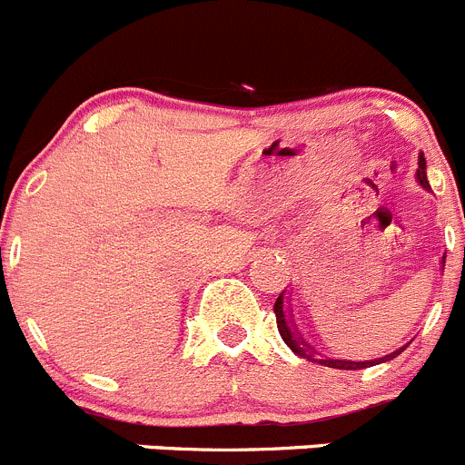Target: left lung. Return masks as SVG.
<instances>
[{"label": "left lung", "instance_id": "obj_1", "mask_svg": "<svg viewBox=\"0 0 465 465\" xmlns=\"http://www.w3.org/2000/svg\"><path fill=\"white\" fill-rule=\"evenodd\" d=\"M416 176H418V181H420V185L422 187H430V183H427V173H425V158H418V172H416ZM273 312H275V323H278V332H280V337H282V341L287 343L289 348H292L293 352H296V355H301V357H305V360H312V361H319V364H325V366H332V369H343V371H357V369H369V366H375V364H380V361H387V360H391V357H395V355H400V352L404 351V348L407 346H402L400 348V351H395V352H391V355H387V357H382V360H371V361H343V360H314V357H312V352L314 351H307V343L305 341H301V339L296 337V332H293V325H292V321L287 319V316H284V305H282V293H280L278 296V301H275V305H273Z\"/></svg>", "mask_w": 465, "mask_h": 465}]
</instances>
